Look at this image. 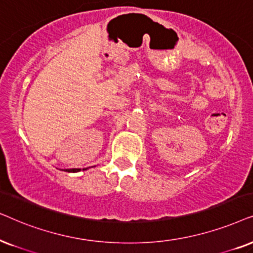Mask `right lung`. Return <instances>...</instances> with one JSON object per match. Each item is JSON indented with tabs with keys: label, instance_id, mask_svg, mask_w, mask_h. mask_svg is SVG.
Returning <instances> with one entry per match:
<instances>
[{
	"label": "right lung",
	"instance_id": "add662e5",
	"mask_svg": "<svg viewBox=\"0 0 253 253\" xmlns=\"http://www.w3.org/2000/svg\"><path fill=\"white\" fill-rule=\"evenodd\" d=\"M86 169H89V168H85V169L83 170H86ZM65 171H67V172H79V171H81V169H66Z\"/></svg>",
	"mask_w": 253,
	"mask_h": 253
}]
</instances>
